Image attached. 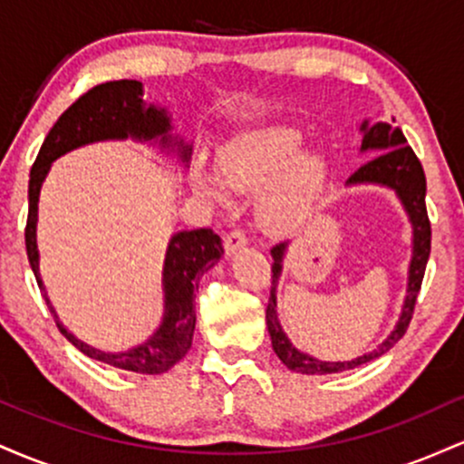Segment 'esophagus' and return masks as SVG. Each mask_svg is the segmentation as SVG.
Wrapping results in <instances>:
<instances>
[{
  "label": "esophagus",
  "instance_id": "1",
  "mask_svg": "<svg viewBox=\"0 0 464 464\" xmlns=\"http://www.w3.org/2000/svg\"><path fill=\"white\" fill-rule=\"evenodd\" d=\"M246 244H248V239H246V236H244V231H239V228H236V231H231V233H227V237H225L227 255L237 253V250L246 246Z\"/></svg>",
  "mask_w": 464,
  "mask_h": 464
}]
</instances>
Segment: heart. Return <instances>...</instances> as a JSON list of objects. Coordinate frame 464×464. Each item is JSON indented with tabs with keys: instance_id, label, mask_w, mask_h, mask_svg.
I'll list each match as a JSON object with an SVG mask.
<instances>
[{
	"instance_id": "obj_1",
	"label": "heart",
	"mask_w": 464,
	"mask_h": 464,
	"mask_svg": "<svg viewBox=\"0 0 464 464\" xmlns=\"http://www.w3.org/2000/svg\"><path fill=\"white\" fill-rule=\"evenodd\" d=\"M305 132L285 121L259 124L233 135L218 152L222 183L236 191H259L257 220L268 233L295 231L310 214L327 180L329 163L318 148H301ZM196 194L220 200L218 185L205 172L191 174Z\"/></svg>"
}]
</instances>
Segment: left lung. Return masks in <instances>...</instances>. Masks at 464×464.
I'll return each mask as SVG.
<instances>
[{
    "label": "left lung",
    "instance_id": "left-lung-1",
    "mask_svg": "<svg viewBox=\"0 0 464 464\" xmlns=\"http://www.w3.org/2000/svg\"><path fill=\"white\" fill-rule=\"evenodd\" d=\"M360 132V152H369L372 159L351 174L347 179V185L349 188H353V185H380V188L395 191L403 211L408 214L410 227H412V257H410L408 266L406 299H403L401 314H399L395 329L388 334L384 343L377 344L369 353L344 362H324L312 358V355L303 353V351H299L290 343V338H287L279 323V314H276V285H279L281 270H284L287 242L276 244L270 250L275 262L273 285H270V299L268 307H266V324H268V334L270 340H273L276 358L284 362L290 371L303 372V375H327V372H343L355 369V366L380 358L388 349L395 347L399 340L403 338V334H406L410 318H412L414 303H417V295L420 290V281H423L425 266H428L432 228H430L428 209H425V174L417 154L408 146L401 129H395V126L386 124V121H377V124L362 121Z\"/></svg>",
    "mask_w": 464,
    "mask_h": 464
}]
</instances>
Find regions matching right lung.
Segmentation results:
<instances>
[{
  "mask_svg": "<svg viewBox=\"0 0 464 464\" xmlns=\"http://www.w3.org/2000/svg\"><path fill=\"white\" fill-rule=\"evenodd\" d=\"M150 141L159 143L161 150L174 152L185 168H189L194 143L183 137L172 135V115L165 106L143 102V84L140 80H113L93 87L92 92L73 102L58 117V121L47 132L39 157L30 169L28 185V225H25V250L32 273L36 276L47 310L54 316L56 327L73 347L89 358L104 362L115 369L159 375L172 369L185 358L191 347L196 327L194 299L200 276L222 257L220 236L211 228L179 231L169 237L163 259V318L146 343L137 347L117 351H100L82 343L61 323L52 305L50 296L39 273V244H36V222H39V196L52 163L63 154L76 150L95 141Z\"/></svg>",
  "mask_w": 464,
  "mask_h": 464,
  "instance_id": "obj_1",
  "label": "right lung"
}]
</instances>
